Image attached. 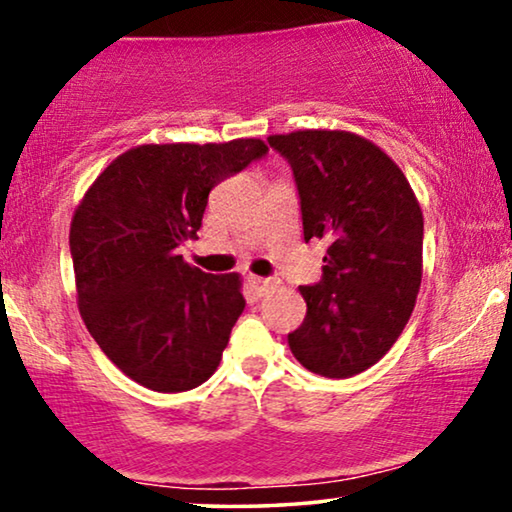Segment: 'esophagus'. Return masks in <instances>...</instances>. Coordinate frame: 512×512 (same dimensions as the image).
Masks as SVG:
<instances>
[{"label": "esophagus", "mask_w": 512, "mask_h": 512, "mask_svg": "<svg viewBox=\"0 0 512 512\" xmlns=\"http://www.w3.org/2000/svg\"><path fill=\"white\" fill-rule=\"evenodd\" d=\"M247 282L251 289H254L258 296H263V293H268L272 286H277V279H270V277H256V275H247Z\"/></svg>", "instance_id": "34e87169"}]
</instances>
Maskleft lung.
I'll return each instance as SVG.
<instances>
[{"mask_svg":"<svg viewBox=\"0 0 512 512\" xmlns=\"http://www.w3.org/2000/svg\"><path fill=\"white\" fill-rule=\"evenodd\" d=\"M268 142L293 167L305 242H328L321 282L298 289L307 314L289 347L310 373L359 375L389 352L415 307L422 207L401 167L366 137L296 130Z\"/></svg>","mask_w":512,"mask_h":512,"instance_id":"left-lung-1","label":"left lung"}]
</instances>
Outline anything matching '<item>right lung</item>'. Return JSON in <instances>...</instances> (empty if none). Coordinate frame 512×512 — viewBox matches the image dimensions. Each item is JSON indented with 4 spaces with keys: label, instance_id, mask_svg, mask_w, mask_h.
Listing matches in <instances>:
<instances>
[{
    "label": "right lung",
    "instance_id": "1",
    "mask_svg": "<svg viewBox=\"0 0 512 512\" xmlns=\"http://www.w3.org/2000/svg\"><path fill=\"white\" fill-rule=\"evenodd\" d=\"M265 151L256 137L132 146L76 207L69 249L83 324L142 387L177 394L219 368L244 310L242 277L193 268L179 244L198 240L209 191Z\"/></svg>",
    "mask_w": 512,
    "mask_h": 512
}]
</instances>
